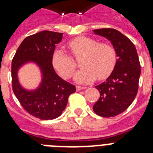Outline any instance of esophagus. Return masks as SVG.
Here are the masks:
<instances>
[{
  "instance_id": "obj_1",
  "label": "esophagus",
  "mask_w": 153,
  "mask_h": 153,
  "mask_svg": "<svg viewBox=\"0 0 153 153\" xmlns=\"http://www.w3.org/2000/svg\"><path fill=\"white\" fill-rule=\"evenodd\" d=\"M76 90H77V91H79V90H84V89H86V87H85V86H76Z\"/></svg>"
}]
</instances>
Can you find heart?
<instances>
[{"mask_svg":"<svg viewBox=\"0 0 153 153\" xmlns=\"http://www.w3.org/2000/svg\"><path fill=\"white\" fill-rule=\"evenodd\" d=\"M67 47L75 58L83 56L82 70L74 75V80L80 84H87L98 79L107 78L117 64V52L109 44H100L87 36H77L70 40ZM53 65L65 79L72 76L76 64L70 55L63 50H56L53 55Z\"/></svg>","mask_w":153,"mask_h":153,"instance_id":"heart-1","label":"heart"}]
</instances>
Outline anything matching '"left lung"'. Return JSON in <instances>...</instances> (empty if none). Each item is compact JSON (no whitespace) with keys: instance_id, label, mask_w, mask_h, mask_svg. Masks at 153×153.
I'll return each instance as SVG.
<instances>
[{"instance_id":"1","label":"left lung","mask_w":153,"mask_h":153,"mask_svg":"<svg viewBox=\"0 0 153 153\" xmlns=\"http://www.w3.org/2000/svg\"><path fill=\"white\" fill-rule=\"evenodd\" d=\"M93 31L111 42L118 57L110 76L96 86L100 97L93 105V111L108 118L122 113L133 102L138 92L141 67L135 45L120 31L112 28Z\"/></svg>"}]
</instances>
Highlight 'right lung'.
Segmentation results:
<instances>
[{
    "label": "right lung",
    "mask_w": 153,
    "mask_h": 153,
    "mask_svg": "<svg viewBox=\"0 0 153 153\" xmlns=\"http://www.w3.org/2000/svg\"><path fill=\"white\" fill-rule=\"evenodd\" d=\"M63 39V33L43 30L24 39L17 48L11 65L12 87L16 97L25 110L40 120L59 117L67 106L68 97L76 92L74 85L55 72L53 55L56 44ZM32 62L39 67L42 80L34 90L24 88L18 79L19 70Z\"/></svg>",
    "instance_id": "right-lung-1"
}]
</instances>
